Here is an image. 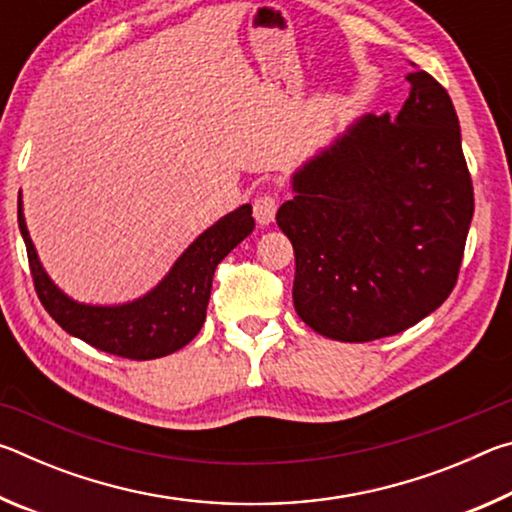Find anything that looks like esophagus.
I'll list each match as a JSON object with an SVG mask.
<instances>
[{"instance_id": "1", "label": "esophagus", "mask_w": 512, "mask_h": 512, "mask_svg": "<svg viewBox=\"0 0 512 512\" xmlns=\"http://www.w3.org/2000/svg\"><path fill=\"white\" fill-rule=\"evenodd\" d=\"M277 198L273 194H259L253 201V214L259 225H268L275 219Z\"/></svg>"}]
</instances>
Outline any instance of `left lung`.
<instances>
[{
	"instance_id": "1",
	"label": "left lung",
	"mask_w": 512,
	"mask_h": 512,
	"mask_svg": "<svg viewBox=\"0 0 512 512\" xmlns=\"http://www.w3.org/2000/svg\"><path fill=\"white\" fill-rule=\"evenodd\" d=\"M395 121L368 115L293 176L275 221L296 253L293 305L327 339L404 332L456 287L474 214L461 128L424 69Z\"/></svg>"
}]
</instances>
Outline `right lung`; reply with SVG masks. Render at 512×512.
Instances as JSON below:
<instances>
[{
    "mask_svg": "<svg viewBox=\"0 0 512 512\" xmlns=\"http://www.w3.org/2000/svg\"><path fill=\"white\" fill-rule=\"evenodd\" d=\"M17 223L27 244L29 268L38 298L47 314L92 348L124 359L149 361L176 352L201 332L210 302L212 277L221 259L241 244L255 228L253 207L223 216L189 246L169 275L144 298L119 307H92L67 298L42 268L24 223L17 198Z\"/></svg>",
    "mask_w": 512,
    "mask_h": 512,
    "instance_id": "add662e5",
    "label": "right lung"
}]
</instances>
